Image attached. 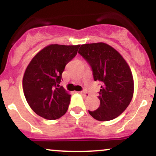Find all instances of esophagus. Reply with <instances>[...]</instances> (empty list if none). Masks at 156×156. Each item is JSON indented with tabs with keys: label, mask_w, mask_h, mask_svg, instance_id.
<instances>
[{
	"label": "esophagus",
	"mask_w": 156,
	"mask_h": 156,
	"mask_svg": "<svg viewBox=\"0 0 156 156\" xmlns=\"http://www.w3.org/2000/svg\"><path fill=\"white\" fill-rule=\"evenodd\" d=\"M80 94H81L82 95H83V96H84V97H89V96H90V94L88 92H86V91H80Z\"/></svg>",
	"instance_id": "1"
}]
</instances>
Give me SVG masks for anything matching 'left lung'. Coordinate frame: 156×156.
Returning a JSON list of instances; mask_svg holds the SVG:
<instances>
[{
	"label": "left lung",
	"mask_w": 156,
	"mask_h": 156,
	"mask_svg": "<svg viewBox=\"0 0 156 156\" xmlns=\"http://www.w3.org/2000/svg\"><path fill=\"white\" fill-rule=\"evenodd\" d=\"M78 53L93 71L94 79L101 83L99 108L89 114L99 121H110L123 112L134 94L132 70L118 51L105 43L81 45Z\"/></svg>",
	"instance_id": "obj_1"
}]
</instances>
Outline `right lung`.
<instances>
[{"mask_svg":"<svg viewBox=\"0 0 156 156\" xmlns=\"http://www.w3.org/2000/svg\"><path fill=\"white\" fill-rule=\"evenodd\" d=\"M79 47L80 45H48L27 65L22 87L28 105L37 115L56 120L67 112L71 95L59 83L65 66L75 57Z\"/></svg>","mask_w":156,"mask_h":156,"instance_id":"right-lung-1","label":"right lung"}]
</instances>
